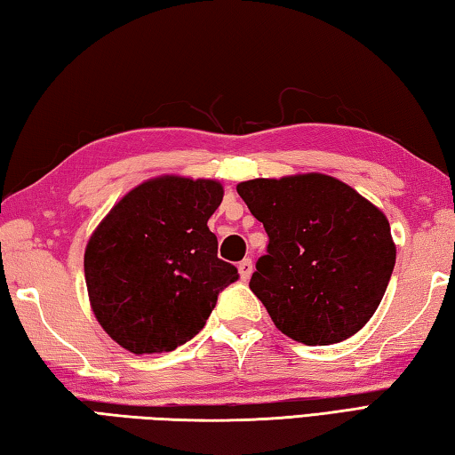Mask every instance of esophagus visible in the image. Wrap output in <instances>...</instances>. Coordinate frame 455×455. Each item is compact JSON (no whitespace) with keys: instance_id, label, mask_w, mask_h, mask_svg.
Instances as JSON below:
<instances>
[{"instance_id":"34e87169","label":"esophagus","mask_w":455,"mask_h":455,"mask_svg":"<svg viewBox=\"0 0 455 455\" xmlns=\"http://www.w3.org/2000/svg\"><path fill=\"white\" fill-rule=\"evenodd\" d=\"M237 269H239V277H242L243 281H247V279L251 277V273H253V261H251V259H243V261H239Z\"/></svg>"}]
</instances>
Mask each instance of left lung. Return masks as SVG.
<instances>
[{"mask_svg":"<svg viewBox=\"0 0 455 455\" xmlns=\"http://www.w3.org/2000/svg\"><path fill=\"white\" fill-rule=\"evenodd\" d=\"M237 194L269 235L250 289L275 327L311 347L361 331L396 263L387 216L355 188L319 172L247 180Z\"/></svg>","mask_w":455,"mask_h":455,"instance_id":"1","label":"left lung"}]
</instances>
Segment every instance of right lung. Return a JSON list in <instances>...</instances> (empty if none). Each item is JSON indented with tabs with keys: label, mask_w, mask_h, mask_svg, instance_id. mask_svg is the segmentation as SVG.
<instances>
[{
	"label": "right lung",
	"mask_w": 455,
	"mask_h": 455,
	"mask_svg": "<svg viewBox=\"0 0 455 455\" xmlns=\"http://www.w3.org/2000/svg\"><path fill=\"white\" fill-rule=\"evenodd\" d=\"M216 180L158 176L132 188L84 250V281L105 332L134 355L170 353L198 334L237 269L218 257L208 220Z\"/></svg>",
	"instance_id": "right-lung-1"
}]
</instances>
